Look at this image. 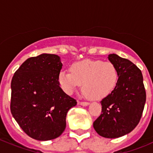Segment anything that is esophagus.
<instances>
[{"label":"esophagus","instance_id":"34e87169","mask_svg":"<svg viewBox=\"0 0 153 153\" xmlns=\"http://www.w3.org/2000/svg\"><path fill=\"white\" fill-rule=\"evenodd\" d=\"M78 104H79V105H81V106H88L89 104V102H78Z\"/></svg>","mask_w":153,"mask_h":153}]
</instances>
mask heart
Segmentation results:
<instances>
[{"label": "heart", "mask_w": 153, "mask_h": 153, "mask_svg": "<svg viewBox=\"0 0 153 153\" xmlns=\"http://www.w3.org/2000/svg\"><path fill=\"white\" fill-rule=\"evenodd\" d=\"M70 71L58 75L61 88L69 95L82 84V91L88 98L100 100L111 93L118 83V70L110 62L87 59L73 63Z\"/></svg>", "instance_id": "1"}]
</instances>
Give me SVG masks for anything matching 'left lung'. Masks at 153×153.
I'll return each instance as SVG.
<instances>
[{"mask_svg":"<svg viewBox=\"0 0 153 153\" xmlns=\"http://www.w3.org/2000/svg\"><path fill=\"white\" fill-rule=\"evenodd\" d=\"M108 59L118 70L116 88L101 101L102 113L93 123L100 136L109 139L132 132L141 119L146 103V90L141 70L130 60L117 54Z\"/></svg>","mask_w":153,"mask_h":153,"instance_id":"1","label":"left lung"}]
</instances>
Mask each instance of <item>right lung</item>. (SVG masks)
<instances>
[{"label": "right lung", "mask_w": 153, "mask_h": 153, "mask_svg": "<svg viewBox=\"0 0 153 153\" xmlns=\"http://www.w3.org/2000/svg\"><path fill=\"white\" fill-rule=\"evenodd\" d=\"M57 55L28 58L12 78L10 111L24 132L40 141L56 139L66 128V117L76 101L63 91Z\"/></svg>", "instance_id": "right-lung-1"}]
</instances>
